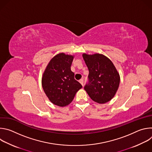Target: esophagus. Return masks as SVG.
<instances>
[{"instance_id": "esophagus-1", "label": "esophagus", "mask_w": 152, "mask_h": 152, "mask_svg": "<svg viewBox=\"0 0 152 152\" xmlns=\"http://www.w3.org/2000/svg\"><path fill=\"white\" fill-rule=\"evenodd\" d=\"M79 82L81 83V85H82V86H83V79H80V80H79Z\"/></svg>"}]
</instances>
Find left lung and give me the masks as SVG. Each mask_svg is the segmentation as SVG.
<instances>
[{
	"label": "left lung",
	"mask_w": 152,
	"mask_h": 152,
	"mask_svg": "<svg viewBox=\"0 0 152 152\" xmlns=\"http://www.w3.org/2000/svg\"><path fill=\"white\" fill-rule=\"evenodd\" d=\"M89 70V83L85 90L94 102L103 104L115 95L120 85V75L110 59L103 54H82Z\"/></svg>",
	"instance_id": "left-lung-1"
}]
</instances>
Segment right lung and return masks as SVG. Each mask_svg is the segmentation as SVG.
Listing matches in <instances>:
<instances>
[{"label":"right lung","instance_id":"1","mask_svg":"<svg viewBox=\"0 0 152 152\" xmlns=\"http://www.w3.org/2000/svg\"><path fill=\"white\" fill-rule=\"evenodd\" d=\"M74 55L59 53L53 56L43 72L41 84L49 100L54 104L64 107L69 104L76 93L82 88L75 79L70 67Z\"/></svg>","mask_w":152,"mask_h":152}]
</instances>
